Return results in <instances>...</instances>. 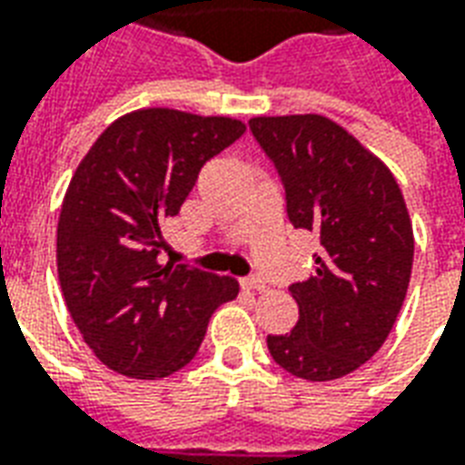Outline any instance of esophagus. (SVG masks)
<instances>
[{"mask_svg": "<svg viewBox=\"0 0 465 465\" xmlns=\"http://www.w3.org/2000/svg\"><path fill=\"white\" fill-rule=\"evenodd\" d=\"M242 286L243 289H252V292H266V283L259 276H246V279H242Z\"/></svg>", "mask_w": 465, "mask_h": 465, "instance_id": "1", "label": "esophagus"}]
</instances>
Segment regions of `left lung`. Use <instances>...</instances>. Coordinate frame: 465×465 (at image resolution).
I'll use <instances>...</instances> for the list:
<instances>
[{
	"instance_id": "left-lung-1",
	"label": "left lung",
	"mask_w": 465,
	"mask_h": 465,
	"mask_svg": "<svg viewBox=\"0 0 465 465\" xmlns=\"http://www.w3.org/2000/svg\"><path fill=\"white\" fill-rule=\"evenodd\" d=\"M293 229L319 236L313 273L292 283L299 322L269 336L272 359L296 379L333 381L376 353L396 323L413 266V229L393 173L322 114L253 116Z\"/></svg>"
}]
</instances>
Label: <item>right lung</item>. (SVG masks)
<instances>
[{"mask_svg": "<svg viewBox=\"0 0 465 465\" xmlns=\"http://www.w3.org/2000/svg\"><path fill=\"white\" fill-rule=\"evenodd\" d=\"M243 132L229 116L139 109L106 126L76 166L56 226V272L86 346L116 373L153 381L183 369L213 309L236 299L233 279L156 256L203 163Z\"/></svg>", "mask_w": 465, "mask_h": 465, "instance_id": "1", "label": "right lung"}]
</instances>
